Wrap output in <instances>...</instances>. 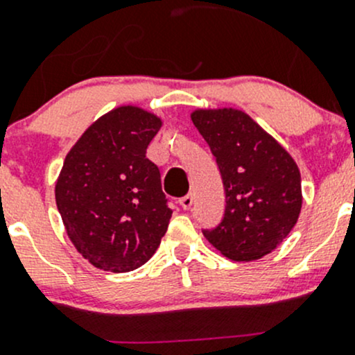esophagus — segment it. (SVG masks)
<instances>
[{"mask_svg": "<svg viewBox=\"0 0 355 355\" xmlns=\"http://www.w3.org/2000/svg\"><path fill=\"white\" fill-rule=\"evenodd\" d=\"M178 202H180L182 209L189 211L192 207V204H194V198H192V194H187V196H184V198H182L180 200H178Z\"/></svg>", "mask_w": 355, "mask_h": 355, "instance_id": "esophagus-1", "label": "esophagus"}]
</instances>
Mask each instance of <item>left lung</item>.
<instances>
[{
  "instance_id": "8db88e82",
  "label": "left lung",
  "mask_w": 355,
  "mask_h": 355,
  "mask_svg": "<svg viewBox=\"0 0 355 355\" xmlns=\"http://www.w3.org/2000/svg\"><path fill=\"white\" fill-rule=\"evenodd\" d=\"M191 118L216 157L227 196L223 220L204 237L232 261L261 259L299 220V166L245 111L198 108Z\"/></svg>"
}]
</instances>
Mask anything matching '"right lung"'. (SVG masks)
Returning a JSON list of instances; mask_svg holds the SVG:
<instances>
[{"mask_svg": "<svg viewBox=\"0 0 355 355\" xmlns=\"http://www.w3.org/2000/svg\"><path fill=\"white\" fill-rule=\"evenodd\" d=\"M161 127L151 111L118 106L92 121L63 161L56 206L71 244L99 270H137L166 234L171 209L146 157Z\"/></svg>", "mask_w": 355, "mask_h": 355, "instance_id": "obj_1", "label": "right lung"}]
</instances>
